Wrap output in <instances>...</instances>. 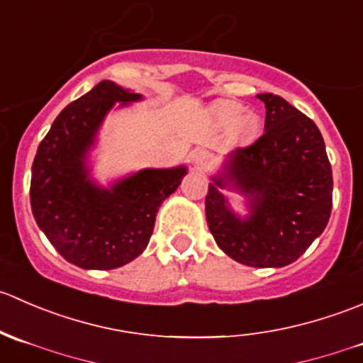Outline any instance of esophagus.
Masks as SVG:
<instances>
[{
    "label": "esophagus",
    "instance_id": "1",
    "mask_svg": "<svg viewBox=\"0 0 363 363\" xmlns=\"http://www.w3.org/2000/svg\"><path fill=\"white\" fill-rule=\"evenodd\" d=\"M191 163H193V168H195V170L205 172L211 168L212 156L208 155L207 151H203V149H199V151H195L191 155Z\"/></svg>",
    "mask_w": 363,
    "mask_h": 363
}]
</instances>
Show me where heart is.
Returning <instances> with one entry per match:
<instances>
[{"mask_svg":"<svg viewBox=\"0 0 363 363\" xmlns=\"http://www.w3.org/2000/svg\"><path fill=\"white\" fill-rule=\"evenodd\" d=\"M216 121L221 128H230V137L235 142H247L256 137L262 128L259 113L246 111L242 104L237 101H223L216 107Z\"/></svg>","mask_w":363,"mask_h":363,"instance_id":"heart-1","label":"heart"}]
</instances>
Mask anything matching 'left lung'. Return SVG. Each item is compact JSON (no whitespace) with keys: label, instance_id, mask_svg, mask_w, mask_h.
<instances>
[{"label":"left lung","instance_id":"left-lung-1","mask_svg":"<svg viewBox=\"0 0 363 363\" xmlns=\"http://www.w3.org/2000/svg\"><path fill=\"white\" fill-rule=\"evenodd\" d=\"M265 133L226 156L211 177L205 216L219 250L247 267L294 263L323 233L332 212V167L316 124L284 98L258 94ZM223 189L239 192L250 215L233 211Z\"/></svg>","mask_w":363,"mask_h":363}]
</instances>
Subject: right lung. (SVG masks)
<instances>
[{
  "label": "right lung",
  "mask_w": 363,
  "mask_h": 363,
  "mask_svg": "<svg viewBox=\"0 0 363 363\" xmlns=\"http://www.w3.org/2000/svg\"><path fill=\"white\" fill-rule=\"evenodd\" d=\"M144 96L101 80L56 117L31 168V211L65 259L80 269L111 270L140 256L160 205L188 174L186 164L142 168L101 186L91 175V151L108 112Z\"/></svg>",
  "instance_id": "obj_1"
}]
</instances>
